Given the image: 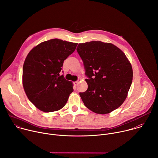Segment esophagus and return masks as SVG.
I'll use <instances>...</instances> for the list:
<instances>
[{"label":"esophagus","instance_id":"1","mask_svg":"<svg viewBox=\"0 0 158 158\" xmlns=\"http://www.w3.org/2000/svg\"><path fill=\"white\" fill-rule=\"evenodd\" d=\"M79 81H75V82H74V84L75 85H77L78 84H79Z\"/></svg>","mask_w":158,"mask_h":158}]
</instances>
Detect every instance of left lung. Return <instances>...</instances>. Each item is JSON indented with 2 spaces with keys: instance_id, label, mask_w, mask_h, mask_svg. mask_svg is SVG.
I'll use <instances>...</instances> for the list:
<instances>
[{
  "instance_id": "8db88e82",
  "label": "left lung",
  "mask_w": 158,
  "mask_h": 158,
  "mask_svg": "<svg viewBox=\"0 0 158 158\" xmlns=\"http://www.w3.org/2000/svg\"><path fill=\"white\" fill-rule=\"evenodd\" d=\"M88 88L79 95L88 109L107 114L124 101L132 81L131 64L114 45L101 41L79 44Z\"/></svg>"
}]
</instances>
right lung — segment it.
<instances>
[{
    "instance_id": "right-lung-1",
    "label": "right lung",
    "mask_w": 158,
    "mask_h": 158,
    "mask_svg": "<svg viewBox=\"0 0 158 158\" xmlns=\"http://www.w3.org/2000/svg\"><path fill=\"white\" fill-rule=\"evenodd\" d=\"M77 44L53 39L43 42L28 54L23 65L22 83L29 101L45 112L58 110L73 92V83L59 73L64 60Z\"/></svg>"
}]
</instances>
